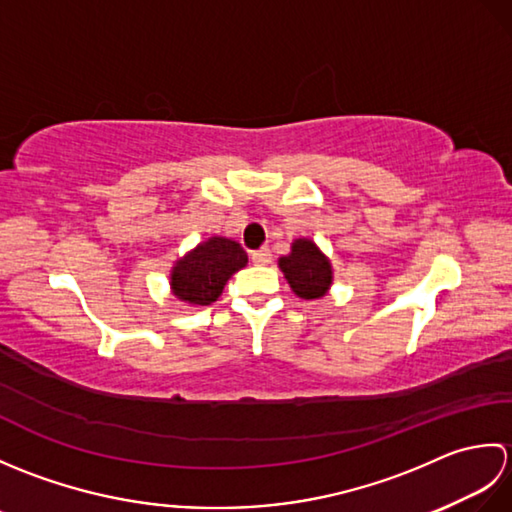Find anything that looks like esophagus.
Instances as JSON below:
<instances>
[{"label": "esophagus", "instance_id": "esophagus-1", "mask_svg": "<svg viewBox=\"0 0 512 512\" xmlns=\"http://www.w3.org/2000/svg\"><path fill=\"white\" fill-rule=\"evenodd\" d=\"M250 262H253L255 266H268L270 262H273V253H270L268 248H259V250H255V253H250Z\"/></svg>", "mask_w": 512, "mask_h": 512}]
</instances>
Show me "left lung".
I'll use <instances>...</instances> for the list:
<instances>
[{
  "mask_svg": "<svg viewBox=\"0 0 512 512\" xmlns=\"http://www.w3.org/2000/svg\"><path fill=\"white\" fill-rule=\"evenodd\" d=\"M279 268L301 299H319L332 284L328 257L310 239H297L292 244V253L279 259Z\"/></svg>",
  "mask_w": 512,
  "mask_h": 512,
  "instance_id": "left-lung-1",
  "label": "left lung"
}]
</instances>
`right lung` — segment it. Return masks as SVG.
Wrapping results in <instances>:
<instances>
[{
    "mask_svg": "<svg viewBox=\"0 0 512 512\" xmlns=\"http://www.w3.org/2000/svg\"><path fill=\"white\" fill-rule=\"evenodd\" d=\"M248 257L233 239L211 237L173 266V295L195 306H209L222 295L228 277L244 268Z\"/></svg>",
    "mask_w": 512,
    "mask_h": 512,
    "instance_id": "1",
    "label": "right lung"
}]
</instances>
